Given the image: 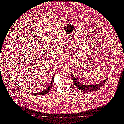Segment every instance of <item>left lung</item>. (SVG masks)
<instances>
[{"instance_id": "obj_1", "label": "left lung", "mask_w": 124, "mask_h": 124, "mask_svg": "<svg viewBox=\"0 0 124 124\" xmlns=\"http://www.w3.org/2000/svg\"><path fill=\"white\" fill-rule=\"evenodd\" d=\"M72 77V80L73 81L74 85L79 90L84 92H94L100 89L103 85L105 84L107 80V79L103 81L102 82L100 83L97 84H83L80 83L75 77L73 74L71 73Z\"/></svg>"}]
</instances>
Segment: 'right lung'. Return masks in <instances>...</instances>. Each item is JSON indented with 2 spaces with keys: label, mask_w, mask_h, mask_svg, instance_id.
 <instances>
[{
  "label": "right lung",
  "mask_w": 124,
  "mask_h": 124,
  "mask_svg": "<svg viewBox=\"0 0 124 124\" xmlns=\"http://www.w3.org/2000/svg\"><path fill=\"white\" fill-rule=\"evenodd\" d=\"M54 74L53 76V77H52V81H51V82L50 84V85L49 86V87L46 89V90H44L43 91H42V92H39V93H31L32 95H44V94H46L48 93L50 90L51 89L52 86H53V78H54Z\"/></svg>",
  "instance_id": "obj_1"
}]
</instances>
